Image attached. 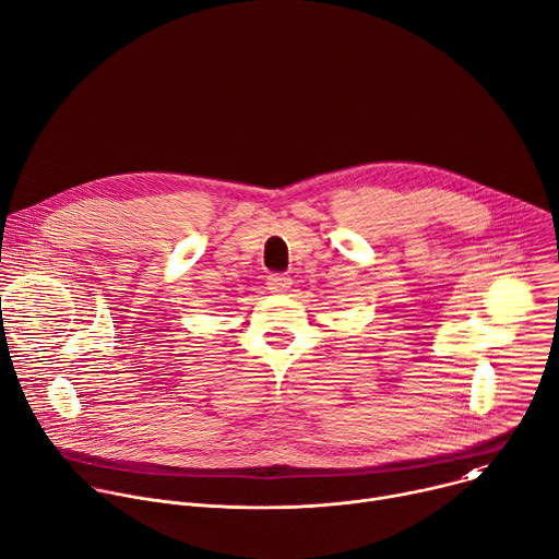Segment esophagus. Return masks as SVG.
I'll list each match as a JSON object with an SVG mask.
<instances>
[{"label": "esophagus", "mask_w": 559, "mask_h": 559, "mask_svg": "<svg viewBox=\"0 0 559 559\" xmlns=\"http://www.w3.org/2000/svg\"><path fill=\"white\" fill-rule=\"evenodd\" d=\"M292 287V278L287 274H270L267 276V289L272 292H287Z\"/></svg>", "instance_id": "esophagus-1"}]
</instances>
